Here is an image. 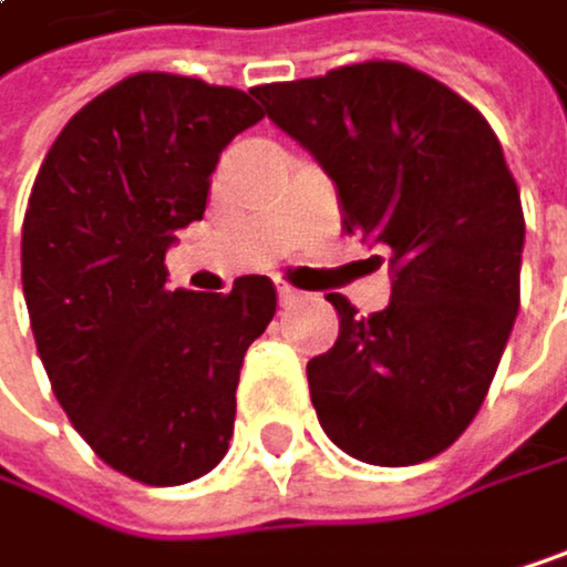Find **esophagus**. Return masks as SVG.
Returning a JSON list of instances; mask_svg holds the SVG:
<instances>
[{"mask_svg":"<svg viewBox=\"0 0 567 567\" xmlns=\"http://www.w3.org/2000/svg\"><path fill=\"white\" fill-rule=\"evenodd\" d=\"M278 302L289 309V306L302 302V292H296V289H289V286H278Z\"/></svg>","mask_w":567,"mask_h":567,"instance_id":"esophagus-1","label":"esophagus"}]
</instances>
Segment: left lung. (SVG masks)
Listing matches in <instances>:
<instances>
[{"label":"left lung","mask_w":567,"mask_h":567,"mask_svg":"<svg viewBox=\"0 0 567 567\" xmlns=\"http://www.w3.org/2000/svg\"><path fill=\"white\" fill-rule=\"evenodd\" d=\"M336 184L342 228L390 251V306L306 377L326 436L362 464L436 457L477 416L520 306V194L487 120L403 63H355L251 90Z\"/></svg>","instance_id":"left-lung-1"}]
</instances>
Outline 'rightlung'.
Instances as JSON below:
<instances>
[{
    "label": "right lung",
    "mask_w": 567,
    "mask_h": 567,
    "mask_svg": "<svg viewBox=\"0 0 567 567\" xmlns=\"http://www.w3.org/2000/svg\"><path fill=\"white\" fill-rule=\"evenodd\" d=\"M258 120L241 90L137 73L70 120L29 194L22 292L53 393L103 464L154 487L221 464L245 352L275 316L265 275L171 292L164 268Z\"/></svg>",
    "instance_id": "right-lung-1"
}]
</instances>
